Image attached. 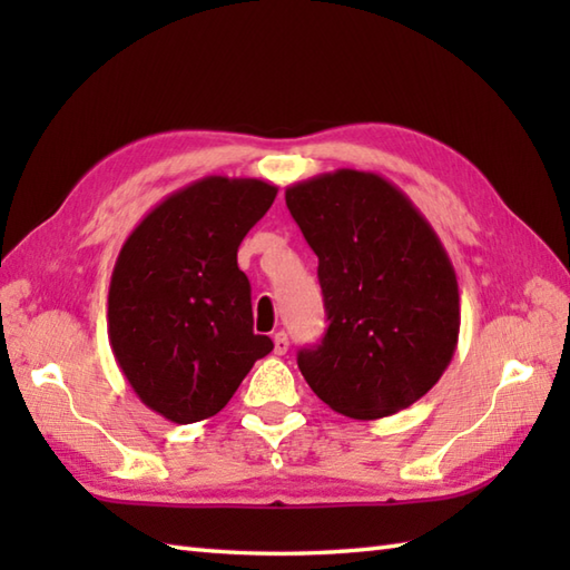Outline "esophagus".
<instances>
[{"label":"esophagus","mask_w":570,"mask_h":570,"mask_svg":"<svg viewBox=\"0 0 570 570\" xmlns=\"http://www.w3.org/2000/svg\"><path fill=\"white\" fill-rule=\"evenodd\" d=\"M286 350H288V335H286L284 331L274 333V353H276V355H284Z\"/></svg>","instance_id":"1"}]
</instances>
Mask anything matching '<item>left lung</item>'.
<instances>
[{
	"mask_svg": "<svg viewBox=\"0 0 570 570\" xmlns=\"http://www.w3.org/2000/svg\"><path fill=\"white\" fill-rule=\"evenodd\" d=\"M318 257L328 331L298 353L321 402L350 419L411 406L451 365L460 333L455 269L406 193L372 171L337 168L286 188Z\"/></svg>",
	"mask_w": 570,
	"mask_h": 570,
	"instance_id": "left-lung-1",
	"label": "left lung"
}]
</instances>
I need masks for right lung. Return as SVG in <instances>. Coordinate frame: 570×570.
I'll list each match as a JSON object with an SVG mask.
<instances>
[{
    "instance_id": "obj_1",
    "label": "right lung",
    "mask_w": 570,
    "mask_h": 570,
    "mask_svg": "<svg viewBox=\"0 0 570 570\" xmlns=\"http://www.w3.org/2000/svg\"><path fill=\"white\" fill-rule=\"evenodd\" d=\"M276 190L259 178L193 180L144 215L117 254L107 335L141 404L168 421L215 416L272 353L252 331L237 247Z\"/></svg>"
}]
</instances>
